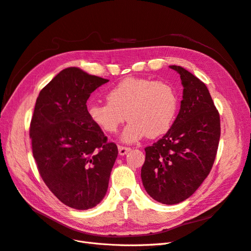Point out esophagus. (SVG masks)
<instances>
[{
  "instance_id": "esophagus-1",
  "label": "esophagus",
  "mask_w": 251,
  "mask_h": 251,
  "mask_svg": "<svg viewBox=\"0 0 251 251\" xmlns=\"http://www.w3.org/2000/svg\"><path fill=\"white\" fill-rule=\"evenodd\" d=\"M130 151H131V149H130V148H127V147H123V146H119V147H118L119 155H121V156H125V155H126Z\"/></svg>"
}]
</instances>
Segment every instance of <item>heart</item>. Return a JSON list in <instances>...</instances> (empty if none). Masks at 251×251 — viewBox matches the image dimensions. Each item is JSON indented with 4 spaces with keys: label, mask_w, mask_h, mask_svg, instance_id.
<instances>
[{
    "label": "heart",
    "mask_w": 251,
    "mask_h": 251,
    "mask_svg": "<svg viewBox=\"0 0 251 251\" xmlns=\"http://www.w3.org/2000/svg\"><path fill=\"white\" fill-rule=\"evenodd\" d=\"M107 100V102L91 104L89 117L101 131L113 134L126 120V114L130 123L120 135L125 142L165 134L172 127L178 109L174 87L150 78H125L109 90Z\"/></svg>",
    "instance_id": "heart-1"
}]
</instances>
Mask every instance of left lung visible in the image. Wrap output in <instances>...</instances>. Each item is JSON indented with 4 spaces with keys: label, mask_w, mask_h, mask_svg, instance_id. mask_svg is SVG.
Returning <instances> with one entry per match:
<instances>
[{
    "label": "left lung",
    "mask_w": 251,
    "mask_h": 251,
    "mask_svg": "<svg viewBox=\"0 0 251 251\" xmlns=\"http://www.w3.org/2000/svg\"><path fill=\"white\" fill-rule=\"evenodd\" d=\"M183 86L177 118L163 137L144 149L142 184L154 200L177 204L208 176L220 140V116L205 83L180 66H170Z\"/></svg>",
    "instance_id": "left-lung-1"
}]
</instances>
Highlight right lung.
Masks as SVG:
<instances>
[{
  "mask_svg": "<svg viewBox=\"0 0 251 251\" xmlns=\"http://www.w3.org/2000/svg\"><path fill=\"white\" fill-rule=\"evenodd\" d=\"M108 81L66 68L35 102L30 138L37 169L56 198L74 209L92 208L104 198L118 155L87 108L91 93Z\"/></svg>",
  "mask_w": 251,
  "mask_h": 251,
  "instance_id": "1",
  "label": "right lung"
}]
</instances>
